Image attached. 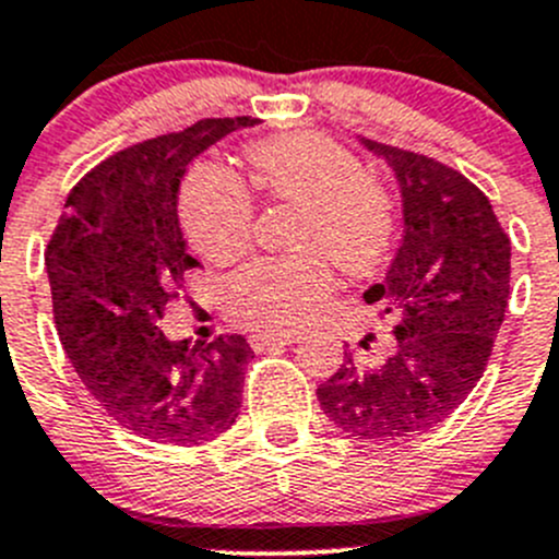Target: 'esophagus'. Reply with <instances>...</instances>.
<instances>
[{
    "label": "esophagus",
    "mask_w": 559,
    "mask_h": 559,
    "mask_svg": "<svg viewBox=\"0 0 559 559\" xmlns=\"http://www.w3.org/2000/svg\"><path fill=\"white\" fill-rule=\"evenodd\" d=\"M297 333H255L250 336V344H253L255 350H262V347H270V344H295Z\"/></svg>",
    "instance_id": "esophagus-1"
}]
</instances>
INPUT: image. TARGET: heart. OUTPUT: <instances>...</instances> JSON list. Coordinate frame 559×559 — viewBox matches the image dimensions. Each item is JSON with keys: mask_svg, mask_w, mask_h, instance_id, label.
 Returning <instances> with one entry per match:
<instances>
[{"mask_svg": "<svg viewBox=\"0 0 559 559\" xmlns=\"http://www.w3.org/2000/svg\"><path fill=\"white\" fill-rule=\"evenodd\" d=\"M248 162L259 190L304 209L300 248L322 250L353 275L383 262L394 234L391 201L364 179L350 151L317 134H292L255 143ZM181 217L198 250L223 262L248 245L253 206L237 176L203 162L187 176ZM328 289L331 270L320 253L253 259L226 281V306L253 331H286L300 325Z\"/></svg>", "mask_w": 559, "mask_h": 559, "instance_id": "1", "label": "heart"}]
</instances>
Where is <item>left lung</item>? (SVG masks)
Listing matches in <instances>:
<instances>
[{"label":"left lung","instance_id":"1","mask_svg":"<svg viewBox=\"0 0 559 559\" xmlns=\"http://www.w3.org/2000/svg\"><path fill=\"white\" fill-rule=\"evenodd\" d=\"M358 143L389 165L403 195V242L385 278L364 292L397 325L383 361L364 367L344 350L317 400L347 436L403 441L444 421L483 378L510 300V237L463 174L394 145Z\"/></svg>","mask_w":559,"mask_h":559}]
</instances>
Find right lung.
<instances>
[{"instance_id": "right-lung-1", "label": "right lung", "mask_w": 559, "mask_h": 559, "mask_svg": "<svg viewBox=\"0 0 559 559\" xmlns=\"http://www.w3.org/2000/svg\"><path fill=\"white\" fill-rule=\"evenodd\" d=\"M253 118H206L118 151L71 190L46 250L60 342L109 416L159 444H203L237 421L248 338L162 331V311L195 267L179 190L195 156Z\"/></svg>"}]
</instances>
